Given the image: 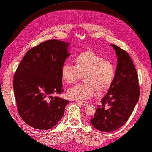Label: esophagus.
Listing matches in <instances>:
<instances>
[{
    "label": "esophagus",
    "instance_id": "esophagus-1",
    "mask_svg": "<svg viewBox=\"0 0 152 152\" xmlns=\"http://www.w3.org/2000/svg\"><path fill=\"white\" fill-rule=\"evenodd\" d=\"M77 103L81 104V105H83V106H86L88 104V102H77Z\"/></svg>",
    "mask_w": 152,
    "mask_h": 152
}]
</instances>
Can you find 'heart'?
I'll return each instance as SVG.
<instances>
[{"label":"heart","mask_w":152,"mask_h":152,"mask_svg":"<svg viewBox=\"0 0 152 152\" xmlns=\"http://www.w3.org/2000/svg\"><path fill=\"white\" fill-rule=\"evenodd\" d=\"M74 66L65 64L61 69V78L68 84H72L83 76V84L77 85L67 91L69 98L86 100L96 91L98 93L107 91L113 81L115 69L110 61L91 50L80 53L74 58Z\"/></svg>","instance_id":"obj_1"}]
</instances>
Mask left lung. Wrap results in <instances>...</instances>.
Listing matches in <instances>:
<instances>
[{"instance_id":"1","label":"left lung","mask_w":152,"mask_h":152,"mask_svg":"<svg viewBox=\"0 0 152 152\" xmlns=\"http://www.w3.org/2000/svg\"><path fill=\"white\" fill-rule=\"evenodd\" d=\"M118 57L115 74L108 92L102 99L91 123L96 129L112 132L129 119L139 98L138 75L133 61L126 51L110 45Z\"/></svg>"}]
</instances>
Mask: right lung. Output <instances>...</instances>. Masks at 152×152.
I'll use <instances>...</instances> for the list:
<instances>
[{"label":"right lung","instance_id":"1","mask_svg":"<svg viewBox=\"0 0 152 152\" xmlns=\"http://www.w3.org/2000/svg\"><path fill=\"white\" fill-rule=\"evenodd\" d=\"M70 43L50 40L28 50L14 76L13 90L18 114L38 130L54 127L63 117L70 102L53 94L62 88L61 69L71 55Z\"/></svg>","mask_w":152,"mask_h":152}]
</instances>
